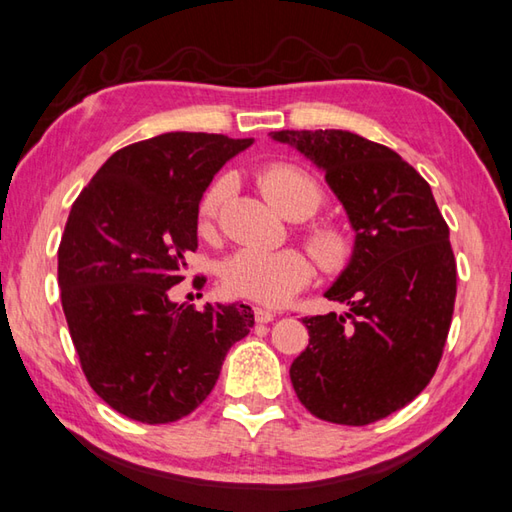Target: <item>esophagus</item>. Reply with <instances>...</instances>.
<instances>
[{"label": "esophagus", "instance_id": "esophagus-1", "mask_svg": "<svg viewBox=\"0 0 512 512\" xmlns=\"http://www.w3.org/2000/svg\"><path fill=\"white\" fill-rule=\"evenodd\" d=\"M253 315H255L257 324H268V322H273V319H275L273 310H266V308H259V306L253 308Z\"/></svg>", "mask_w": 512, "mask_h": 512}]
</instances>
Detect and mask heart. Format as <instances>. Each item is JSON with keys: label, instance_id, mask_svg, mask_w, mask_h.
Here are the masks:
<instances>
[{"label": "heart", "instance_id": "1", "mask_svg": "<svg viewBox=\"0 0 512 512\" xmlns=\"http://www.w3.org/2000/svg\"><path fill=\"white\" fill-rule=\"evenodd\" d=\"M257 184L268 204L284 217L293 210H304L308 217L322 204V193H319L315 179L293 164H273L264 168L257 175ZM226 190L228 179H217L208 186L202 202H199L197 226L202 235L213 233L219 210L224 206ZM308 244L324 270H339L348 262L350 244L342 230L333 226H317L310 230ZM310 277H313V264L297 248H242L233 257H228L222 268V284L226 293L268 306L288 302L310 282Z\"/></svg>", "mask_w": 512, "mask_h": 512}]
</instances>
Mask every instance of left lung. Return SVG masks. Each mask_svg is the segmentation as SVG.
Returning <instances> with one entry per match:
<instances>
[{
  "label": "left lung",
  "instance_id": "left-lung-1",
  "mask_svg": "<svg viewBox=\"0 0 512 512\" xmlns=\"http://www.w3.org/2000/svg\"><path fill=\"white\" fill-rule=\"evenodd\" d=\"M326 177L353 253L324 297L342 313L304 317L308 346L290 382L324 422L366 426L422 393L444 353L457 295L455 255L433 190L395 150L348 130H275Z\"/></svg>",
  "mask_w": 512,
  "mask_h": 512
}]
</instances>
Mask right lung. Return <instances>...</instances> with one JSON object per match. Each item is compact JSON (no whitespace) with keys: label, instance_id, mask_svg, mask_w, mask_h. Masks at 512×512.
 Returning <instances> with one entry per match:
<instances>
[{"label":"right lung","instance_id":"obj_1","mask_svg":"<svg viewBox=\"0 0 512 512\" xmlns=\"http://www.w3.org/2000/svg\"><path fill=\"white\" fill-rule=\"evenodd\" d=\"M248 146L208 133L144 139L110 155L70 208L57 253L70 337L90 388L135 422L193 413L255 324L246 304L170 299L197 248L206 188Z\"/></svg>","mask_w":512,"mask_h":512}]
</instances>
